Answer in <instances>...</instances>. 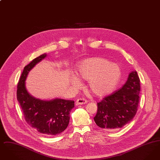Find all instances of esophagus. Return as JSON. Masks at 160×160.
Returning a JSON list of instances; mask_svg holds the SVG:
<instances>
[{
    "label": "esophagus",
    "mask_w": 160,
    "mask_h": 160,
    "mask_svg": "<svg viewBox=\"0 0 160 160\" xmlns=\"http://www.w3.org/2000/svg\"><path fill=\"white\" fill-rule=\"evenodd\" d=\"M88 102V101L84 98H79L76 101V104L77 105H82L86 104Z\"/></svg>",
    "instance_id": "34e87169"
}]
</instances>
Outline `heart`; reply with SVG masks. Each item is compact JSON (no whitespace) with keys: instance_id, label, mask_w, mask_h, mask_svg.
<instances>
[{"instance_id":"1","label":"heart","mask_w":160,"mask_h":160,"mask_svg":"<svg viewBox=\"0 0 160 160\" xmlns=\"http://www.w3.org/2000/svg\"><path fill=\"white\" fill-rule=\"evenodd\" d=\"M76 74L79 79L88 80V87L95 95L104 97L115 89L121 71L117 64L103 58L94 57L80 62L77 65ZM78 78L73 76L69 78L70 83L75 88L81 84Z\"/></svg>"}]
</instances>
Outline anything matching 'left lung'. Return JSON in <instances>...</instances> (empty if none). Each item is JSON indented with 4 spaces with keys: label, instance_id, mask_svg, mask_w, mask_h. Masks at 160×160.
Returning a JSON list of instances; mask_svg holds the SVG:
<instances>
[{
    "label": "left lung",
    "instance_id": "obj_1",
    "mask_svg": "<svg viewBox=\"0 0 160 160\" xmlns=\"http://www.w3.org/2000/svg\"><path fill=\"white\" fill-rule=\"evenodd\" d=\"M140 91V79L136 71H133L121 89L97 104V113L93 118L96 124L112 131L129 123L137 113Z\"/></svg>",
    "mask_w": 160,
    "mask_h": 160
}]
</instances>
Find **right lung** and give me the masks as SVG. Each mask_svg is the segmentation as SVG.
Returning <instances> with one entry per match:
<instances>
[{
  "label": "right lung",
  "mask_w": 160,
  "mask_h": 160,
  "mask_svg": "<svg viewBox=\"0 0 160 160\" xmlns=\"http://www.w3.org/2000/svg\"><path fill=\"white\" fill-rule=\"evenodd\" d=\"M47 56L44 53L38 56L24 68L17 85V98L27 123L39 133L52 136L67 128L74 101L58 98L42 100L35 98L28 91L26 80L29 72Z\"/></svg>",
  "instance_id": "1"
}]
</instances>
